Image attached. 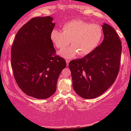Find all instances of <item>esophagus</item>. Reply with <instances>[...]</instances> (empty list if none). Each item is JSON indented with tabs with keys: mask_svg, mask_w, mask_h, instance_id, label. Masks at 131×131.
<instances>
[{
	"mask_svg": "<svg viewBox=\"0 0 131 131\" xmlns=\"http://www.w3.org/2000/svg\"><path fill=\"white\" fill-rule=\"evenodd\" d=\"M66 62H67V65H68L69 63H70V60H66Z\"/></svg>",
	"mask_w": 131,
	"mask_h": 131,
	"instance_id": "34e87169",
	"label": "esophagus"
}]
</instances>
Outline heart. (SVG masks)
<instances>
[{
	"label": "heart",
	"instance_id": "1",
	"mask_svg": "<svg viewBox=\"0 0 131 131\" xmlns=\"http://www.w3.org/2000/svg\"><path fill=\"white\" fill-rule=\"evenodd\" d=\"M63 32L53 29L51 31L50 39L57 49H64L69 44L73 46L59 52L65 58H73L78 53L85 56L98 47L103 37V31L99 25L90 24L79 19H74L63 26Z\"/></svg>",
	"mask_w": 131,
	"mask_h": 131
}]
</instances>
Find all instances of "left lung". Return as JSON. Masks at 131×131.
<instances>
[{
    "mask_svg": "<svg viewBox=\"0 0 131 131\" xmlns=\"http://www.w3.org/2000/svg\"><path fill=\"white\" fill-rule=\"evenodd\" d=\"M104 38L100 46L83 58L73 60L69 68L73 88L86 99L101 95L114 83L119 70L121 42L109 25H102Z\"/></svg>",
    "mask_w": 131,
    "mask_h": 131,
    "instance_id": "obj_1",
    "label": "left lung"
}]
</instances>
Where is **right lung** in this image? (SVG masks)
<instances>
[{
	"label": "right lung",
	"instance_id": "right-lung-1",
	"mask_svg": "<svg viewBox=\"0 0 131 131\" xmlns=\"http://www.w3.org/2000/svg\"><path fill=\"white\" fill-rule=\"evenodd\" d=\"M51 16L36 17L23 25L15 38L11 64L19 88L30 97L46 99L56 91L58 78L67 63L56 55L50 39L55 24Z\"/></svg>",
	"mask_w": 131,
	"mask_h": 131
}]
</instances>
